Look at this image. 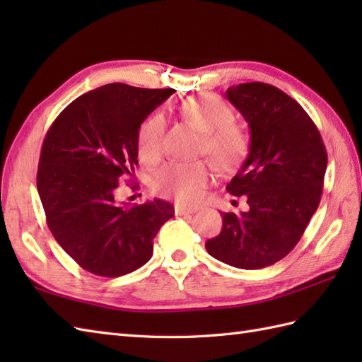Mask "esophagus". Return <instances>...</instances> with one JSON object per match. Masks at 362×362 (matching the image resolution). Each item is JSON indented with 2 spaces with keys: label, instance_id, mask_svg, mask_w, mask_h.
<instances>
[{
  "label": "esophagus",
  "instance_id": "obj_1",
  "mask_svg": "<svg viewBox=\"0 0 362 362\" xmlns=\"http://www.w3.org/2000/svg\"><path fill=\"white\" fill-rule=\"evenodd\" d=\"M174 211H175V216H187V214H193L196 211V209H188V206H183V205H175Z\"/></svg>",
  "mask_w": 362,
  "mask_h": 362
}]
</instances>
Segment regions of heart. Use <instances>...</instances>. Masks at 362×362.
I'll use <instances>...</instances> for the list:
<instances>
[{"label":"heart","instance_id":"b5f03b06","mask_svg":"<svg viewBox=\"0 0 362 362\" xmlns=\"http://www.w3.org/2000/svg\"><path fill=\"white\" fill-rule=\"evenodd\" d=\"M177 112L191 126L202 132L199 149L204 151L221 169H235L247 158L250 134L233 122V110L216 95L188 96L177 104ZM165 122L160 113H152L136 130L138 157L144 163H156L161 156ZM211 179V168L204 160L171 161L153 175L152 187L161 196L179 202L199 201L202 189Z\"/></svg>","mask_w":362,"mask_h":362}]
</instances>
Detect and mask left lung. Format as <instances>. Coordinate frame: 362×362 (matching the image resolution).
<instances>
[{
    "label": "left lung",
    "instance_id": "obj_1",
    "mask_svg": "<svg viewBox=\"0 0 362 362\" xmlns=\"http://www.w3.org/2000/svg\"><path fill=\"white\" fill-rule=\"evenodd\" d=\"M227 99L250 130V151L227 191L249 210L221 213L222 230L205 243L211 257L240 269L267 267L296 247L316 213L327 151L303 107L263 82L228 87Z\"/></svg>",
    "mask_w": 362,
    "mask_h": 362
}]
</instances>
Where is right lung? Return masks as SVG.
Here are the masks:
<instances>
[{"label": "right lung", "mask_w": 362, "mask_h": 362, "mask_svg": "<svg viewBox=\"0 0 362 362\" xmlns=\"http://www.w3.org/2000/svg\"><path fill=\"white\" fill-rule=\"evenodd\" d=\"M174 91L107 83L66 105L45 136L37 189L46 222L91 274L121 276L148 263L153 238L174 216L161 199L117 202L119 179L138 165V127Z\"/></svg>", "instance_id": "add662e5"}]
</instances>
